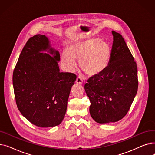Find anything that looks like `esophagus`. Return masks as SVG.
Returning <instances> with one entry per match:
<instances>
[{
  "label": "esophagus",
  "instance_id": "obj_1",
  "mask_svg": "<svg viewBox=\"0 0 155 155\" xmlns=\"http://www.w3.org/2000/svg\"><path fill=\"white\" fill-rule=\"evenodd\" d=\"M76 82L78 84H82L83 83V79L82 78V77H78L76 80Z\"/></svg>",
  "mask_w": 155,
  "mask_h": 155
}]
</instances>
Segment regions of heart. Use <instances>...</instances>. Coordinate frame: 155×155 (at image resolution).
<instances>
[{"mask_svg":"<svg viewBox=\"0 0 155 155\" xmlns=\"http://www.w3.org/2000/svg\"><path fill=\"white\" fill-rule=\"evenodd\" d=\"M111 55L109 45L100 38H93L71 44L61 54V61L67 70L76 66L75 59L80 60V67L89 76L102 73L108 67Z\"/></svg>","mask_w":155,"mask_h":155,"instance_id":"heart-1","label":"heart"}]
</instances>
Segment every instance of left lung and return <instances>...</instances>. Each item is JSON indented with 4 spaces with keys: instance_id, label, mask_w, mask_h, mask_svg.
I'll return each instance as SVG.
<instances>
[{
    "instance_id": "obj_1",
    "label": "left lung",
    "mask_w": 155,
    "mask_h": 155,
    "mask_svg": "<svg viewBox=\"0 0 155 155\" xmlns=\"http://www.w3.org/2000/svg\"><path fill=\"white\" fill-rule=\"evenodd\" d=\"M114 41L108 67L87 80L84 88L91 102L90 114L99 123L123 119L129 111L138 88L137 68L125 41L112 31Z\"/></svg>"
}]
</instances>
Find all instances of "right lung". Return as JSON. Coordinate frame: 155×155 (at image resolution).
<instances>
[{
	"mask_svg": "<svg viewBox=\"0 0 155 155\" xmlns=\"http://www.w3.org/2000/svg\"><path fill=\"white\" fill-rule=\"evenodd\" d=\"M54 56L40 53L47 51ZM60 53L51 48L45 35L30 38L13 71L15 103L30 123L38 127L59 125L67 110L71 88L77 75L60 72Z\"/></svg>",
	"mask_w": 155,
	"mask_h": 155,
	"instance_id": "right-lung-1",
	"label": "right lung"
}]
</instances>
